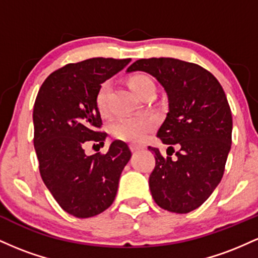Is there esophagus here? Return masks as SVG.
<instances>
[{"label": "esophagus", "instance_id": "esophagus-1", "mask_svg": "<svg viewBox=\"0 0 258 258\" xmlns=\"http://www.w3.org/2000/svg\"><path fill=\"white\" fill-rule=\"evenodd\" d=\"M130 148H131L132 152H139V150H143L144 149L143 146H137V144H131V146H130Z\"/></svg>", "mask_w": 258, "mask_h": 258}]
</instances>
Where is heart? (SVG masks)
<instances>
[{
    "label": "heart",
    "mask_w": 258,
    "mask_h": 258,
    "mask_svg": "<svg viewBox=\"0 0 258 258\" xmlns=\"http://www.w3.org/2000/svg\"><path fill=\"white\" fill-rule=\"evenodd\" d=\"M128 87L141 97L147 90H154V82L146 74H133L127 80ZM111 86L110 82L105 81L99 86L94 97V104L97 110L102 116H105L109 112V96H110ZM153 123L148 117L144 116H126L121 117L112 122L110 126V133L112 137L120 141L131 142V143H141L147 137L152 130Z\"/></svg>",
    "instance_id": "obj_1"
}]
</instances>
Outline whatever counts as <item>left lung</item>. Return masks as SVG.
<instances>
[{
  "mask_svg": "<svg viewBox=\"0 0 258 258\" xmlns=\"http://www.w3.org/2000/svg\"><path fill=\"white\" fill-rule=\"evenodd\" d=\"M146 72L162 85L168 97L167 116L158 131L168 144L155 158L149 188L161 209L188 214L203 205L223 177L232 146V111L218 80L200 65L174 58L138 59L127 72ZM176 159L170 155L174 147Z\"/></svg>",
  "mask_w": 258,
  "mask_h": 258,
  "instance_id": "left-lung-1",
  "label": "left lung"
}]
</instances>
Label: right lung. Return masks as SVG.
Segmentation results:
<instances>
[{
  "instance_id": "obj_1",
  "label": "right lung",
  "mask_w": 258,
  "mask_h": 258,
  "mask_svg": "<svg viewBox=\"0 0 258 258\" xmlns=\"http://www.w3.org/2000/svg\"><path fill=\"white\" fill-rule=\"evenodd\" d=\"M130 60L99 57L64 65L44 80L35 100L34 147L41 178L59 206L78 218L93 217L111 205L131 158L122 141L112 142L105 154L88 156L84 149L93 142L104 144L94 97L100 84Z\"/></svg>"
}]
</instances>
